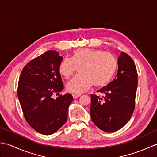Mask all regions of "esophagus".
I'll use <instances>...</instances> for the list:
<instances>
[{
	"label": "esophagus",
	"mask_w": 157,
	"mask_h": 157,
	"mask_svg": "<svg viewBox=\"0 0 157 157\" xmlns=\"http://www.w3.org/2000/svg\"><path fill=\"white\" fill-rule=\"evenodd\" d=\"M72 96H73V98H74L75 99H76V98H79L80 96H81V95H75V94H73Z\"/></svg>",
	"instance_id": "esophagus-1"
}]
</instances>
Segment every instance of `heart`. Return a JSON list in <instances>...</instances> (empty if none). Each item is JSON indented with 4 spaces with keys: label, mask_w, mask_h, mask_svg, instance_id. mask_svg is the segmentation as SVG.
<instances>
[{
    "label": "heart",
    "mask_w": 157,
    "mask_h": 157,
    "mask_svg": "<svg viewBox=\"0 0 157 157\" xmlns=\"http://www.w3.org/2000/svg\"><path fill=\"white\" fill-rule=\"evenodd\" d=\"M117 63L110 53L89 48L75 51L72 58L66 57L59 65V72L68 78L80 69L81 75L76 76L66 85L68 92L81 95L94 84L103 87L108 84L116 71Z\"/></svg>",
    "instance_id": "b5f03b06"
}]
</instances>
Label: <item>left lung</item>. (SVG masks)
<instances>
[{"label": "left lung", "instance_id": "1", "mask_svg": "<svg viewBox=\"0 0 157 157\" xmlns=\"http://www.w3.org/2000/svg\"><path fill=\"white\" fill-rule=\"evenodd\" d=\"M116 77L98 91L104 95H91V120L99 129L111 133L121 129L131 119L135 108L137 73L129 55L121 52L118 57Z\"/></svg>", "mask_w": 157, "mask_h": 157}]
</instances>
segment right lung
<instances>
[{
  "instance_id": "add662e5",
  "label": "right lung",
  "mask_w": 157,
  "mask_h": 157,
  "mask_svg": "<svg viewBox=\"0 0 157 157\" xmlns=\"http://www.w3.org/2000/svg\"><path fill=\"white\" fill-rule=\"evenodd\" d=\"M62 60L56 51H48L28 62L19 79L17 96L25 119L43 135L54 133L66 123L73 100L70 94L52 98L63 89L59 72Z\"/></svg>"
}]
</instances>
